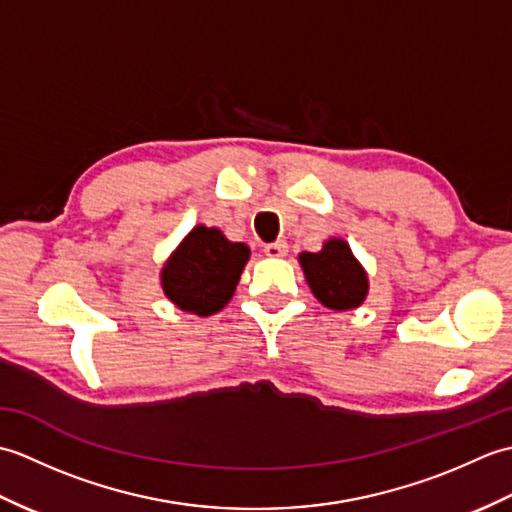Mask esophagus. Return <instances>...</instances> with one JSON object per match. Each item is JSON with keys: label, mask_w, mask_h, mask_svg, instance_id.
Segmentation results:
<instances>
[{"label": "esophagus", "mask_w": 512, "mask_h": 512, "mask_svg": "<svg viewBox=\"0 0 512 512\" xmlns=\"http://www.w3.org/2000/svg\"><path fill=\"white\" fill-rule=\"evenodd\" d=\"M264 253L268 257H286L288 253V244L286 242H273V244H266L264 246Z\"/></svg>", "instance_id": "34e87169"}]
</instances>
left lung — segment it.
Listing matches in <instances>:
<instances>
[{
  "label": "left lung",
  "mask_w": 512,
  "mask_h": 512,
  "mask_svg": "<svg viewBox=\"0 0 512 512\" xmlns=\"http://www.w3.org/2000/svg\"><path fill=\"white\" fill-rule=\"evenodd\" d=\"M299 264L312 295L330 310L358 308L367 297V273L345 239L332 237L319 253H301Z\"/></svg>",
  "instance_id": "obj_1"
}]
</instances>
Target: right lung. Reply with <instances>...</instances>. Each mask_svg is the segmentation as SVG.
Masks as SVG:
<instances>
[{
	"mask_svg": "<svg viewBox=\"0 0 512 512\" xmlns=\"http://www.w3.org/2000/svg\"><path fill=\"white\" fill-rule=\"evenodd\" d=\"M248 257L246 244L228 242L220 228L200 224L167 259L162 290L180 310L209 317L231 301Z\"/></svg>",
	"mask_w": 512,
	"mask_h": 512,
	"instance_id": "right-lung-1",
	"label": "right lung"
}]
</instances>
